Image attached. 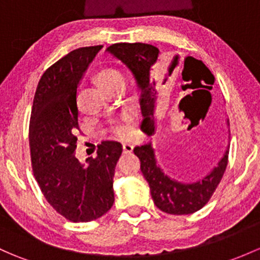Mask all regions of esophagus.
<instances>
[{"label":"esophagus","mask_w":260,"mask_h":260,"mask_svg":"<svg viewBox=\"0 0 260 260\" xmlns=\"http://www.w3.org/2000/svg\"><path fill=\"white\" fill-rule=\"evenodd\" d=\"M133 151V144L131 143H123V152L124 153H129Z\"/></svg>","instance_id":"obj_1"}]
</instances>
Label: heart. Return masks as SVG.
<instances>
[{
	"mask_svg": "<svg viewBox=\"0 0 260 260\" xmlns=\"http://www.w3.org/2000/svg\"><path fill=\"white\" fill-rule=\"evenodd\" d=\"M95 82L101 88L111 92L117 86L124 83V76L121 71L116 70V68H105L95 75ZM109 131L114 137L119 139L128 138L133 132L132 119L128 116H123L121 119H117V121L111 123Z\"/></svg>",
	"mask_w": 260,
	"mask_h": 260,
	"instance_id": "obj_1",
	"label": "heart"
}]
</instances>
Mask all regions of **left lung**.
<instances>
[{
  "instance_id": "1",
  "label": "left lung",
  "mask_w": 260,
  "mask_h": 260,
  "mask_svg": "<svg viewBox=\"0 0 260 260\" xmlns=\"http://www.w3.org/2000/svg\"><path fill=\"white\" fill-rule=\"evenodd\" d=\"M107 51L111 52L114 57L121 59L127 67L132 71L137 80L138 87L141 89V112L143 121H142L141 129L147 136L154 133V109L155 101H157V82L154 78L155 64L158 63V56L159 50L152 45L147 43H114L107 47ZM184 59V68L185 61ZM193 58V57H192ZM196 59V58H194ZM179 56L176 54L172 58L171 63L168 64V76L173 73V71L178 67ZM204 72L210 82V89L212 84H214V76L204 64ZM167 78H165L162 84H165ZM228 153L226 149L222 159L219 160L218 166L213 169L208 176L204 177L199 182L190 183H179L177 180L171 179L167 177L159 167L157 166L154 158V151L152 148V143L139 144L135 148V154L141 160V171L144 178L148 182L151 188V194L155 206L162 212L168 214L183 215L192 214L197 210L202 209L209 199L212 198L213 193L215 192L219 185L223 174L228 166Z\"/></svg>"
}]
</instances>
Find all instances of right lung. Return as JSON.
<instances>
[{
    "label": "right lung",
    "mask_w": 260,
    "mask_h": 260,
    "mask_svg": "<svg viewBox=\"0 0 260 260\" xmlns=\"http://www.w3.org/2000/svg\"><path fill=\"white\" fill-rule=\"evenodd\" d=\"M101 48H77L48 67L38 82L29 119L35 178L52 208L75 223L97 219L113 206L114 168L122 154L121 143L103 141L86 165L75 155L77 86Z\"/></svg>",
    "instance_id": "1"
}]
</instances>
